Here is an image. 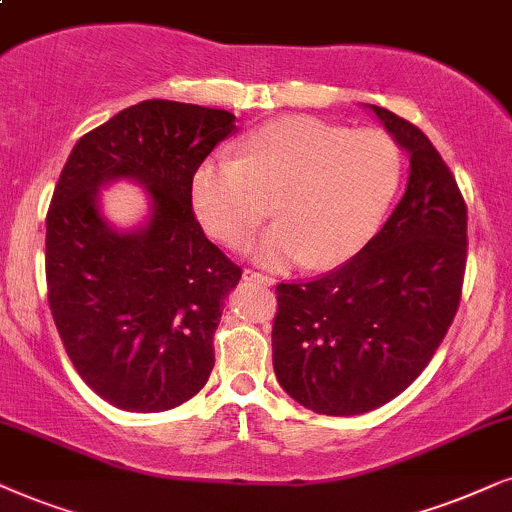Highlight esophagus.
Wrapping results in <instances>:
<instances>
[{
    "mask_svg": "<svg viewBox=\"0 0 512 512\" xmlns=\"http://www.w3.org/2000/svg\"><path fill=\"white\" fill-rule=\"evenodd\" d=\"M243 278L245 281H252V283H262V285H274V278L262 274V271H255V269H245L243 271Z\"/></svg>",
    "mask_w": 512,
    "mask_h": 512,
    "instance_id": "1",
    "label": "esophagus"
}]
</instances>
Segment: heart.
<instances>
[{
	"label": "heart",
	"mask_w": 512,
	"mask_h": 512,
	"mask_svg": "<svg viewBox=\"0 0 512 512\" xmlns=\"http://www.w3.org/2000/svg\"><path fill=\"white\" fill-rule=\"evenodd\" d=\"M400 182V152L381 131H346L313 117H283L250 133L234 159H206L189 185L196 222L241 250L267 217L276 224L255 257L274 269H330L374 236Z\"/></svg>",
	"instance_id": "1"
}]
</instances>
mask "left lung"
Listing matches in <instances>:
<instances>
[{
    "label": "left lung",
    "instance_id": "1",
    "mask_svg": "<svg viewBox=\"0 0 512 512\" xmlns=\"http://www.w3.org/2000/svg\"><path fill=\"white\" fill-rule=\"evenodd\" d=\"M372 112L410 152L403 199L342 267L276 285L278 384L327 417L377 410L424 372L466 274L468 208L452 170L417 126L384 107Z\"/></svg>",
    "mask_w": 512,
    "mask_h": 512
}]
</instances>
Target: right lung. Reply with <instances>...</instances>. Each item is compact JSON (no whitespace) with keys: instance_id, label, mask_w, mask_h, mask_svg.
<instances>
[{"instance_id":"1","label":"right lung","mask_w":512,"mask_h":512,"mask_svg":"<svg viewBox=\"0 0 512 512\" xmlns=\"http://www.w3.org/2000/svg\"><path fill=\"white\" fill-rule=\"evenodd\" d=\"M234 114L173 100L126 107L74 145L46 213V290L79 377L126 412L187 403L213 372L222 299L241 267L208 241L189 185ZM131 176L150 189V224L117 235L97 187Z\"/></svg>"}]
</instances>
